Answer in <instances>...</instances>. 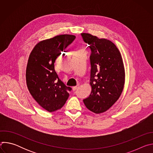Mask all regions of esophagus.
Listing matches in <instances>:
<instances>
[{"instance_id":"34e87169","label":"esophagus","mask_w":153,"mask_h":153,"mask_svg":"<svg viewBox=\"0 0 153 153\" xmlns=\"http://www.w3.org/2000/svg\"><path fill=\"white\" fill-rule=\"evenodd\" d=\"M79 85H76V86H73V91H76L77 89L79 88Z\"/></svg>"}]
</instances>
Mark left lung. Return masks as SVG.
<instances>
[{
    "label": "left lung",
    "instance_id": "obj_1",
    "mask_svg": "<svg viewBox=\"0 0 153 153\" xmlns=\"http://www.w3.org/2000/svg\"><path fill=\"white\" fill-rule=\"evenodd\" d=\"M81 35L91 50V93L83 101L91 111L102 113L114 105L123 90L125 73L122 57L111 41L88 33Z\"/></svg>",
    "mask_w": 153,
    "mask_h": 153
}]
</instances>
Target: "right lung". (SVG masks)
Masks as SVG:
<instances>
[{
	"label": "right lung",
	"instance_id": "1",
	"mask_svg": "<svg viewBox=\"0 0 153 153\" xmlns=\"http://www.w3.org/2000/svg\"><path fill=\"white\" fill-rule=\"evenodd\" d=\"M76 36L62 34L39 42L32 50L26 70L28 90L47 111H57L65 105L71 88L59 79L54 70V63L61 52L75 39Z\"/></svg>",
	"mask_w": 153,
	"mask_h": 153
}]
</instances>
